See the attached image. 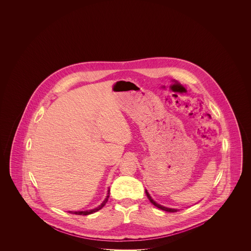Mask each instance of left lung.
Segmentation results:
<instances>
[{
  "mask_svg": "<svg viewBox=\"0 0 251 251\" xmlns=\"http://www.w3.org/2000/svg\"><path fill=\"white\" fill-rule=\"evenodd\" d=\"M146 195H147V197H148V199L150 200V201L152 203L155 207L157 208H159V209H161V210H163V211H166V212H169V213H175V212H178L179 211V209H174V208H167V207H165V206H163V205H160V204H158V203L156 202L155 201H153V199L151 197V195L149 194V192L146 190Z\"/></svg>",
  "mask_w": 251,
  "mask_h": 251,
  "instance_id": "obj_1",
  "label": "left lung"
}]
</instances>
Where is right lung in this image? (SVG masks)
I'll list each match as a JSON object with an SVG mask.
<instances>
[{
    "mask_svg": "<svg viewBox=\"0 0 251 251\" xmlns=\"http://www.w3.org/2000/svg\"><path fill=\"white\" fill-rule=\"evenodd\" d=\"M109 194H110V189H108L107 196H106L105 200H104L102 202L100 203V205H99L98 207H96V208L92 209V210H87V211H78V212H72V211H70L69 213L79 215H91V214H94L96 212H98L99 210H100V209H101V208L106 204V202L108 201V199H109Z\"/></svg>",
    "mask_w": 251,
    "mask_h": 251,
    "instance_id": "1",
    "label": "right lung"
}]
</instances>
